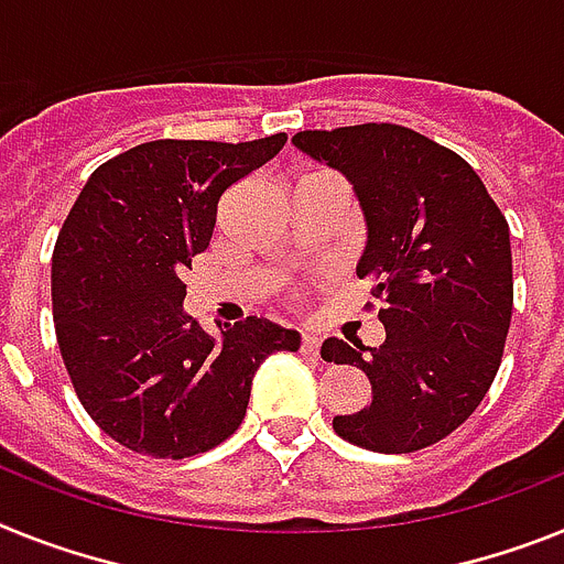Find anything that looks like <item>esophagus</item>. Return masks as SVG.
<instances>
[{
    "instance_id": "1",
    "label": "esophagus",
    "mask_w": 564,
    "mask_h": 564,
    "mask_svg": "<svg viewBox=\"0 0 564 564\" xmlns=\"http://www.w3.org/2000/svg\"><path fill=\"white\" fill-rule=\"evenodd\" d=\"M322 348V339L316 334H302V354L316 356Z\"/></svg>"
}]
</instances>
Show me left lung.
<instances>
[{
	"mask_svg": "<svg viewBox=\"0 0 564 564\" xmlns=\"http://www.w3.org/2000/svg\"><path fill=\"white\" fill-rule=\"evenodd\" d=\"M293 144L354 185L368 228L356 276L373 282L384 341H322V359L370 379L362 411L334 431L377 454L454 433L488 393L513 311L511 230L474 167L391 122L300 131Z\"/></svg>",
	"mask_w": 564,
	"mask_h": 564,
	"instance_id": "8db88e82",
	"label": "left lung"
}]
</instances>
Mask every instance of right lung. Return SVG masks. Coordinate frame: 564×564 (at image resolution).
I'll list each match as a JSON object with an SVG mask.
<instances>
[{"label": "right lung", "mask_w": 564, "mask_h": 564, "mask_svg": "<svg viewBox=\"0 0 564 564\" xmlns=\"http://www.w3.org/2000/svg\"><path fill=\"white\" fill-rule=\"evenodd\" d=\"M285 142L156 139L82 187L53 248V322L82 408L119 445L156 459L205 454L242 425L259 365L300 350L296 330L268 319L210 336L182 307V271L208 248L223 194Z\"/></svg>", "instance_id": "1"}]
</instances>
